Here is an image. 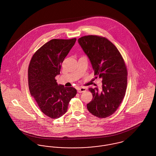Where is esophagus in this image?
<instances>
[{
  "label": "esophagus",
  "instance_id": "obj_1",
  "mask_svg": "<svg viewBox=\"0 0 156 156\" xmlns=\"http://www.w3.org/2000/svg\"><path fill=\"white\" fill-rule=\"evenodd\" d=\"M87 90V88H85V87H81V88H79L77 89V92L79 93H82V92H83Z\"/></svg>",
  "mask_w": 156,
  "mask_h": 156
}]
</instances>
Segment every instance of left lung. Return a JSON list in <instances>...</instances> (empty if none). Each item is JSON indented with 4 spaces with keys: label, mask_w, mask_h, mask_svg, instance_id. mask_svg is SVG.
Instances as JSON below:
<instances>
[{
    "label": "left lung",
    "mask_w": 156,
    "mask_h": 156,
    "mask_svg": "<svg viewBox=\"0 0 156 156\" xmlns=\"http://www.w3.org/2000/svg\"><path fill=\"white\" fill-rule=\"evenodd\" d=\"M78 42L89 58L95 78L102 80L101 90L89 88L92 100L87 109L93 115L104 118L114 113L124 98L127 85V69L116 46L106 38L83 36Z\"/></svg>",
    "instance_id": "8db88e82"
}]
</instances>
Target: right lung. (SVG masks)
I'll use <instances>...</instances> for the list:
<instances>
[{
  "label": "right lung",
  "mask_w": 156,
  "mask_h": 156,
  "mask_svg": "<svg viewBox=\"0 0 156 156\" xmlns=\"http://www.w3.org/2000/svg\"><path fill=\"white\" fill-rule=\"evenodd\" d=\"M76 38L53 39L33 55L28 68V84L41 111L51 119L59 118L67 111L68 104L77 94L73 87L58 85L55 77L74 45Z\"/></svg>",
  "instance_id": "1"
}]
</instances>
